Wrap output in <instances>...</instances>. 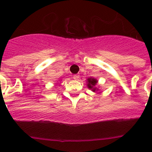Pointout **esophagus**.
Returning <instances> with one entry per match:
<instances>
[{"instance_id": "esophagus-1", "label": "esophagus", "mask_w": 152, "mask_h": 152, "mask_svg": "<svg viewBox=\"0 0 152 152\" xmlns=\"http://www.w3.org/2000/svg\"><path fill=\"white\" fill-rule=\"evenodd\" d=\"M73 78L75 79V80H78V79H79V75H75L73 76Z\"/></svg>"}]
</instances>
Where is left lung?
I'll use <instances>...</instances> for the list:
<instances>
[{"label": "left lung", "mask_w": 152, "mask_h": 152, "mask_svg": "<svg viewBox=\"0 0 152 152\" xmlns=\"http://www.w3.org/2000/svg\"><path fill=\"white\" fill-rule=\"evenodd\" d=\"M97 82V80L94 77H89V78L87 79V86L90 90H91L94 92H96V91H99V88L96 87Z\"/></svg>", "instance_id": "8db88e82"}]
</instances>
